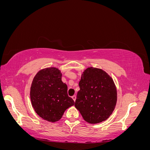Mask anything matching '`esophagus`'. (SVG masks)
<instances>
[{
  "label": "esophagus",
  "instance_id": "obj_1",
  "mask_svg": "<svg viewBox=\"0 0 150 150\" xmlns=\"http://www.w3.org/2000/svg\"><path fill=\"white\" fill-rule=\"evenodd\" d=\"M72 98L73 99L74 101H76V96H75V95H74V96H72Z\"/></svg>",
  "mask_w": 150,
  "mask_h": 150
}]
</instances>
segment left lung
<instances>
[{
    "instance_id": "8db88e82",
    "label": "left lung",
    "mask_w": 150,
    "mask_h": 150,
    "mask_svg": "<svg viewBox=\"0 0 150 150\" xmlns=\"http://www.w3.org/2000/svg\"><path fill=\"white\" fill-rule=\"evenodd\" d=\"M74 106L83 119L95 124L107 120L116 106L117 91L113 80L98 68L86 69L79 83Z\"/></svg>"
}]
</instances>
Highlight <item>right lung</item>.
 I'll return each mask as SVG.
<instances>
[{
	"label": "right lung",
	"mask_w": 150,
	"mask_h": 150,
	"mask_svg": "<svg viewBox=\"0 0 150 150\" xmlns=\"http://www.w3.org/2000/svg\"><path fill=\"white\" fill-rule=\"evenodd\" d=\"M62 74L55 67L38 72L30 87V99L36 113L51 122L59 120L74 101L67 94V86L61 80Z\"/></svg>",
	"instance_id": "1"
}]
</instances>
